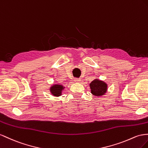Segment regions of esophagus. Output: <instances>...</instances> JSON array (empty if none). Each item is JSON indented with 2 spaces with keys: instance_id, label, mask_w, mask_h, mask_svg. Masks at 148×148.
<instances>
[{
  "instance_id": "34e87169",
  "label": "esophagus",
  "mask_w": 148,
  "mask_h": 148,
  "mask_svg": "<svg viewBox=\"0 0 148 148\" xmlns=\"http://www.w3.org/2000/svg\"><path fill=\"white\" fill-rule=\"evenodd\" d=\"M74 81L75 82H81V79H79V78H75V79H74Z\"/></svg>"
}]
</instances>
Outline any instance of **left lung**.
Returning <instances> with one entry per match:
<instances>
[{
	"label": "left lung",
	"instance_id": "8db88e82",
	"mask_svg": "<svg viewBox=\"0 0 148 148\" xmlns=\"http://www.w3.org/2000/svg\"><path fill=\"white\" fill-rule=\"evenodd\" d=\"M91 92L93 95L96 96L103 95L107 91V86L103 81L95 79L90 84Z\"/></svg>",
	"mask_w": 148,
	"mask_h": 148
}]
</instances>
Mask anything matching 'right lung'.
<instances>
[{
    "label": "right lung",
    "mask_w": 148,
    "mask_h": 148,
    "mask_svg": "<svg viewBox=\"0 0 148 148\" xmlns=\"http://www.w3.org/2000/svg\"><path fill=\"white\" fill-rule=\"evenodd\" d=\"M63 87L61 85H59V84H56L54 85L51 88V92L52 94L54 96H60L61 94V92L63 90Z\"/></svg>",
    "instance_id": "add662e5"
}]
</instances>
